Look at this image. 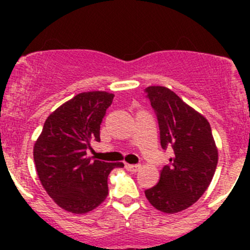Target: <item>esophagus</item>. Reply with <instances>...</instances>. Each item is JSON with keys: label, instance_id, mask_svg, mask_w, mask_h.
I'll use <instances>...</instances> for the list:
<instances>
[{"label": "esophagus", "instance_id": "34e87169", "mask_svg": "<svg viewBox=\"0 0 250 250\" xmlns=\"http://www.w3.org/2000/svg\"><path fill=\"white\" fill-rule=\"evenodd\" d=\"M140 166H138V165H125V169L127 170H129V172H138V170L140 169Z\"/></svg>", "mask_w": 250, "mask_h": 250}]
</instances>
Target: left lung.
Returning a JSON list of instances; mask_svg holds the SVG:
<instances>
[{"label": "left lung", "mask_w": 250, "mask_h": 250, "mask_svg": "<svg viewBox=\"0 0 250 250\" xmlns=\"http://www.w3.org/2000/svg\"><path fill=\"white\" fill-rule=\"evenodd\" d=\"M146 93L157 116L161 146L172 147L174 156L145 196L156 209L174 214L206 192L218 165V147L207 118L169 88L151 85Z\"/></svg>", "instance_id": "8db88e82"}]
</instances>
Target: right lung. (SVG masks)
<instances>
[{
	"mask_svg": "<svg viewBox=\"0 0 250 250\" xmlns=\"http://www.w3.org/2000/svg\"><path fill=\"white\" fill-rule=\"evenodd\" d=\"M113 97L102 90L75 95L48 116L35 143L40 181L50 198L70 213H88L104 202L110 172L125 166L87 157L90 141H100V125Z\"/></svg>",
	"mask_w": 250,
	"mask_h": 250,
	"instance_id": "right-lung-1",
	"label": "right lung"
}]
</instances>
